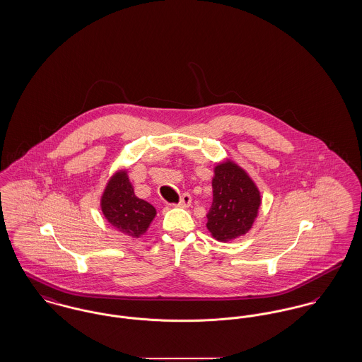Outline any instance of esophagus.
<instances>
[{
    "mask_svg": "<svg viewBox=\"0 0 362 362\" xmlns=\"http://www.w3.org/2000/svg\"><path fill=\"white\" fill-rule=\"evenodd\" d=\"M190 204H192V195L189 194V193H185V194H182V197H180V199H179V202H177V206L186 208V206H189Z\"/></svg>",
    "mask_w": 362,
    "mask_h": 362,
    "instance_id": "obj_1",
    "label": "esophagus"
}]
</instances>
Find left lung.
I'll use <instances>...</instances> for the list:
<instances>
[{
  "label": "left lung",
  "mask_w": 362,
  "mask_h": 362,
  "mask_svg": "<svg viewBox=\"0 0 362 362\" xmlns=\"http://www.w3.org/2000/svg\"><path fill=\"white\" fill-rule=\"evenodd\" d=\"M214 201L206 227L219 241H231L250 231L260 205V194L250 176L231 161L215 168Z\"/></svg>",
  "instance_id": "left-lung-1"
}]
</instances>
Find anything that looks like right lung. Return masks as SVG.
<instances>
[{"instance_id":"obj_1","label":"right lung","mask_w":362,"mask_h":362,"mask_svg":"<svg viewBox=\"0 0 362 362\" xmlns=\"http://www.w3.org/2000/svg\"><path fill=\"white\" fill-rule=\"evenodd\" d=\"M102 211L106 219L119 231L139 237L156 216L151 204L138 198L125 172L114 175L102 197Z\"/></svg>"}]
</instances>
